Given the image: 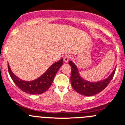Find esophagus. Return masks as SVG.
I'll return each mask as SVG.
<instances>
[{"mask_svg":"<svg viewBox=\"0 0 125 125\" xmlns=\"http://www.w3.org/2000/svg\"><path fill=\"white\" fill-rule=\"evenodd\" d=\"M71 58V55H70V54H67V55H65V56L63 57V60H64V62L65 63H67L70 60Z\"/></svg>","mask_w":125,"mask_h":125,"instance_id":"34e87169","label":"esophagus"}]
</instances>
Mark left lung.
<instances>
[{"instance_id":"obj_1","label":"left lung","mask_w":125,"mask_h":125,"mask_svg":"<svg viewBox=\"0 0 125 125\" xmlns=\"http://www.w3.org/2000/svg\"><path fill=\"white\" fill-rule=\"evenodd\" d=\"M69 63L71 67V81L73 88L77 93L85 96H93L104 90L113 79L116 71L115 69L112 74L105 79L96 83L89 82L81 77L78 69L74 63L71 61Z\"/></svg>"}]
</instances>
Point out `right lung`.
<instances>
[{
	"mask_svg": "<svg viewBox=\"0 0 125 125\" xmlns=\"http://www.w3.org/2000/svg\"><path fill=\"white\" fill-rule=\"evenodd\" d=\"M63 65V59L53 63L41 77L32 81H25L19 79L11 71L8 63V71L15 84L24 92L32 95H39L46 92L51 86L54 77Z\"/></svg>",
	"mask_w": 125,
	"mask_h": 125,
	"instance_id": "right-lung-1",
	"label": "right lung"
}]
</instances>
